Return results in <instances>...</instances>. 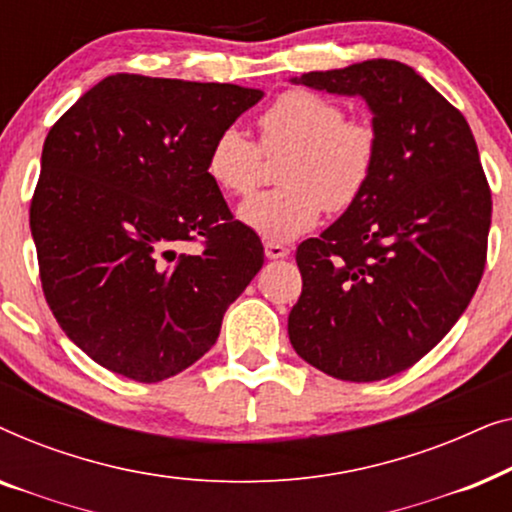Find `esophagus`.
Returning <instances> with one entry per match:
<instances>
[{"label":"esophagus","mask_w":512,"mask_h":512,"mask_svg":"<svg viewBox=\"0 0 512 512\" xmlns=\"http://www.w3.org/2000/svg\"><path fill=\"white\" fill-rule=\"evenodd\" d=\"M289 254H291V249L284 247V244L265 242V256H268L270 261H277V258H286Z\"/></svg>","instance_id":"34e87169"}]
</instances>
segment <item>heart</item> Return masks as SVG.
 Masks as SVG:
<instances>
[{"label":"heart","instance_id":"1","mask_svg":"<svg viewBox=\"0 0 512 512\" xmlns=\"http://www.w3.org/2000/svg\"><path fill=\"white\" fill-rule=\"evenodd\" d=\"M261 149L289 151L279 181L237 209L244 226L268 242H286L359 200L377 163V130L345 118L338 102L312 90H286L258 116ZM207 174L221 191L249 195L261 179V151L242 130H221L207 153Z\"/></svg>","mask_w":512,"mask_h":512}]
</instances>
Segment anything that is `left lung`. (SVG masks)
Instances as JSON below:
<instances>
[{"instance_id":"left-lung-1","label":"left lung","mask_w":512,"mask_h":512,"mask_svg":"<svg viewBox=\"0 0 512 512\" xmlns=\"http://www.w3.org/2000/svg\"><path fill=\"white\" fill-rule=\"evenodd\" d=\"M361 97L377 130L366 191L296 251L289 314L300 359L377 382L429 354L471 303L487 258L492 193L461 111L415 69L366 60L291 79Z\"/></svg>"}]
</instances>
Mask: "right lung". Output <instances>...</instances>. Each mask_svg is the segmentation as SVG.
Listing matches in <instances>:
<instances>
[{
    "label": "right lung",
    "mask_w": 512,
    "mask_h": 512,
    "mask_svg": "<svg viewBox=\"0 0 512 512\" xmlns=\"http://www.w3.org/2000/svg\"><path fill=\"white\" fill-rule=\"evenodd\" d=\"M263 90L116 74L48 132L30 207L46 303L111 373L160 382L219 338L228 305L263 268L207 174L214 137ZM202 236L200 255H181Z\"/></svg>",
    "instance_id": "add662e5"
}]
</instances>
